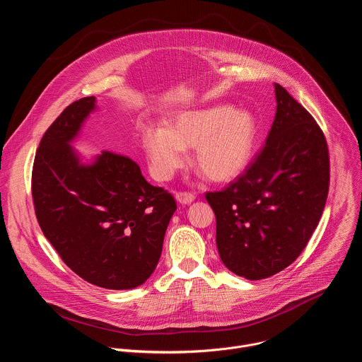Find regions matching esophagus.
I'll use <instances>...</instances> for the list:
<instances>
[{"label":"esophagus","instance_id":"obj_1","mask_svg":"<svg viewBox=\"0 0 362 362\" xmlns=\"http://www.w3.org/2000/svg\"><path fill=\"white\" fill-rule=\"evenodd\" d=\"M175 198L181 204H189L195 199V194H192L189 191H178V192H175Z\"/></svg>","mask_w":362,"mask_h":362}]
</instances>
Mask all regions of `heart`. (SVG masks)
Masks as SVG:
<instances>
[{
  "label": "heart",
  "mask_w": 362,
  "mask_h": 362,
  "mask_svg": "<svg viewBox=\"0 0 362 362\" xmlns=\"http://www.w3.org/2000/svg\"><path fill=\"white\" fill-rule=\"evenodd\" d=\"M257 136L251 114L215 105L180 114L167 128L144 127L141 144L156 178L170 180L194 149V165L212 182L235 178L250 163Z\"/></svg>",
  "instance_id": "1"
}]
</instances>
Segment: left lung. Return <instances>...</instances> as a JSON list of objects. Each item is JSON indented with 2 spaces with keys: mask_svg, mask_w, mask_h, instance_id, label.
<instances>
[{
  "mask_svg": "<svg viewBox=\"0 0 362 362\" xmlns=\"http://www.w3.org/2000/svg\"><path fill=\"white\" fill-rule=\"evenodd\" d=\"M265 146L221 191L206 192L216 247L226 267L247 279L293 264L322 215L329 188L327 139L314 117L279 84Z\"/></svg>",
  "mask_w": 362,
  "mask_h": 362,
  "instance_id": "1",
  "label": "left lung"
}]
</instances>
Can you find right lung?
Segmentation results:
<instances>
[{"instance_id":"1","label":"right lung","mask_w":362,"mask_h":362,"mask_svg":"<svg viewBox=\"0 0 362 362\" xmlns=\"http://www.w3.org/2000/svg\"><path fill=\"white\" fill-rule=\"evenodd\" d=\"M94 105V97L69 104L42 135L31 175L34 209L66 267L90 284L129 290L154 272L177 202L124 154L104 150L93 165L80 164L69 141Z\"/></svg>"}]
</instances>
